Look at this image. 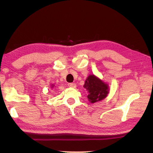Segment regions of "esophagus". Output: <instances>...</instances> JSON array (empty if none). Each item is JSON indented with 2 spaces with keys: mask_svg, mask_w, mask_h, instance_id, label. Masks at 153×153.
<instances>
[{
  "mask_svg": "<svg viewBox=\"0 0 153 153\" xmlns=\"http://www.w3.org/2000/svg\"><path fill=\"white\" fill-rule=\"evenodd\" d=\"M67 85H68L69 87H71V88H75L76 86V85L75 83H68Z\"/></svg>",
  "mask_w": 153,
  "mask_h": 153,
  "instance_id": "1",
  "label": "esophagus"
}]
</instances>
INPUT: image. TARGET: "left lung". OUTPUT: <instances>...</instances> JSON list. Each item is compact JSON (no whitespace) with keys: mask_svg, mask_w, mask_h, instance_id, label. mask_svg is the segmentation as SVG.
I'll return each mask as SVG.
<instances>
[{"mask_svg":"<svg viewBox=\"0 0 153 153\" xmlns=\"http://www.w3.org/2000/svg\"><path fill=\"white\" fill-rule=\"evenodd\" d=\"M84 87L88 91V98L92 103L104 99L108 93V85L94 75L88 77Z\"/></svg>","mask_w":153,"mask_h":153,"instance_id":"8db88e82","label":"left lung"}]
</instances>
